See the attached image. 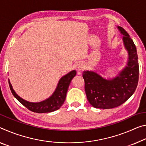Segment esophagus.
<instances>
[{
	"label": "esophagus",
	"instance_id": "obj_1",
	"mask_svg": "<svg viewBox=\"0 0 146 146\" xmlns=\"http://www.w3.org/2000/svg\"><path fill=\"white\" fill-rule=\"evenodd\" d=\"M77 68L78 69V70H82L83 68H84V66H83L82 64H80L77 66Z\"/></svg>",
	"mask_w": 146,
	"mask_h": 146
}]
</instances>
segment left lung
<instances>
[{
	"label": "left lung",
	"mask_w": 146,
	"mask_h": 146,
	"mask_svg": "<svg viewBox=\"0 0 146 146\" xmlns=\"http://www.w3.org/2000/svg\"><path fill=\"white\" fill-rule=\"evenodd\" d=\"M123 34L125 47L129 52L127 66L116 77L106 80L93 71H84V89L90 105L96 108L108 109L124 103L134 94L139 77V66L136 46L129 34L118 27Z\"/></svg>",
	"instance_id": "1"
}]
</instances>
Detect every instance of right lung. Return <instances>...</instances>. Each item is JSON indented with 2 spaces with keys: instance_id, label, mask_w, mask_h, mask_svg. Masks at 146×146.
Masks as SVG:
<instances>
[{
  "instance_id": "obj_1",
  "label": "right lung",
  "mask_w": 146,
  "mask_h": 146,
  "mask_svg": "<svg viewBox=\"0 0 146 146\" xmlns=\"http://www.w3.org/2000/svg\"><path fill=\"white\" fill-rule=\"evenodd\" d=\"M75 75L76 71L74 70L62 77L60 80L56 89L52 96L48 99H46L45 101H41L40 103H30L24 100L16 94L12 88L10 81H9V86H10V88L13 96L29 110L36 113L50 112L59 109L61 106L63 105L65 99H66V94L69 84L73 78L75 77Z\"/></svg>"
}]
</instances>
